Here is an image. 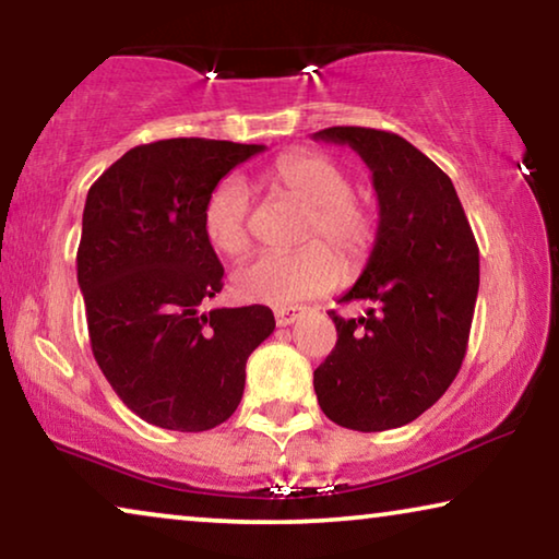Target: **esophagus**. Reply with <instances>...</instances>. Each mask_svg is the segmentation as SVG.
Wrapping results in <instances>:
<instances>
[{"label":"esophagus","mask_w":559,"mask_h":559,"mask_svg":"<svg viewBox=\"0 0 559 559\" xmlns=\"http://www.w3.org/2000/svg\"><path fill=\"white\" fill-rule=\"evenodd\" d=\"M302 312H305V307H299V305L277 307V310H274V320H277L280 328H287V325H293V322H295Z\"/></svg>","instance_id":"esophagus-1"}]
</instances>
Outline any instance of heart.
Instances as JSON below:
<instances>
[{
	"label": "heart",
	"mask_w": 559,
	"mask_h": 559,
	"mask_svg": "<svg viewBox=\"0 0 559 559\" xmlns=\"http://www.w3.org/2000/svg\"><path fill=\"white\" fill-rule=\"evenodd\" d=\"M270 181L307 206L299 226V241L307 245L295 252H262L239 264L231 277L234 295L247 302L289 305L333 289L343 277V264L358 270L368 260L376 241V216L353 193L350 174L343 166L322 153L299 151L282 156L270 168ZM249 214V186L239 176H226L204 206L209 245L229 257L245 252Z\"/></svg>",
	"instance_id": "b5f03b06"
}]
</instances>
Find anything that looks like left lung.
Instances as JSON below:
<instances>
[{"instance_id":"obj_1","label":"left lung","mask_w":559,"mask_h":559,"mask_svg":"<svg viewBox=\"0 0 559 559\" xmlns=\"http://www.w3.org/2000/svg\"><path fill=\"white\" fill-rule=\"evenodd\" d=\"M314 141L366 160L378 197L373 252L340 302H373L340 318L337 343L314 370L330 420L353 431L406 426L447 393L466 353L479 295V249L454 183L416 145L376 128L335 126Z\"/></svg>"}]
</instances>
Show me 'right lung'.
I'll return each mask as SVG.
<instances>
[{
	"instance_id": "obj_1",
	"label": "right lung",
	"mask_w": 559,
	"mask_h": 559,
	"mask_svg": "<svg viewBox=\"0 0 559 559\" xmlns=\"http://www.w3.org/2000/svg\"><path fill=\"white\" fill-rule=\"evenodd\" d=\"M264 145L168 139L135 145L91 186L78 249L93 355L118 399L168 431H209L237 411L245 368L274 330L264 305L201 302L224 287L204 206Z\"/></svg>"
}]
</instances>
